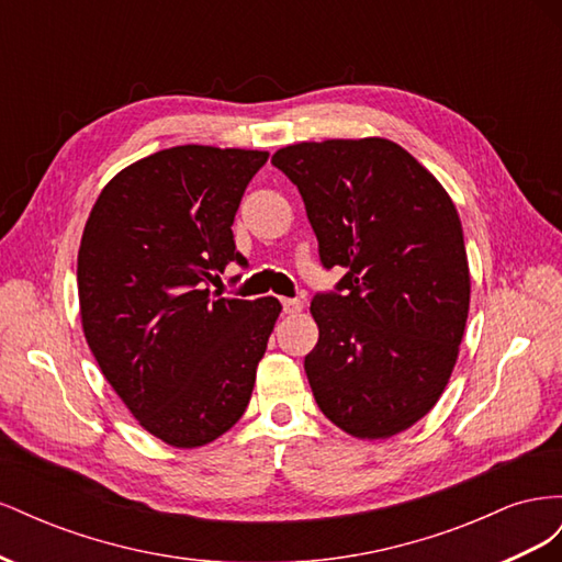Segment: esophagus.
Instances as JSON below:
<instances>
[{"instance_id":"34e87169","label":"esophagus","mask_w":562,"mask_h":562,"mask_svg":"<svg viewBox=\"0 0 562 562\" xmlns=\"http://www.w3.org/2000/svg\"><path fill=\"white\" fill-rule=\"evenodd\" d=\"M281 304H283V314H291V316L302 310V302H300V300H293V297H283Z\"/></svg>"}]
</instances>
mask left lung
I'll list each match as a JSON object with an SVG mask.
<instances>
[{
	"instance_id": "8db88e82",
	"label": "left lung",
	"mask_w": 562,
	"mask_h": 562,
	"mask_svg": "<svg viewBox=\"0 0 562 562\" xmlns=\"http://www.w3.org/2000/svg\"><path fill=\"white\" fill-rule=\"evenodd\" d=\"M307 209L335 291L316 293L304 356L314 398L356 438H389L443 394L469 316V262L452 199L384 138L297 143L271 157Z\"/></svg>"
}]
</instances>
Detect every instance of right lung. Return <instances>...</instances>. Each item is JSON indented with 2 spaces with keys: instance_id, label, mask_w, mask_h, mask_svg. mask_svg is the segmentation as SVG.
<instances>
[{
  "instance_id": "obj_1",
  "label": "right lung",
  "mask_w": 562,
  "mask_h": 562,
  "mask_svg": "<svg viewBox=\"0 0 562 562\" xmlns=\"http://www.w3.org/2000/svg\"><path fill=\"white\" fill-rule=\"evenodd\" d=\"M267 151L180 145L116 173L83 227L81 326L105 380L151 436L199 448L246 413L277 297L211 295L234 215Z\"/></svg>"
}]
</instances>
